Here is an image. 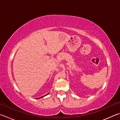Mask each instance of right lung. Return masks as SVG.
<instances>
[{
    "instance_id": "1",
    "label": "right lung",
    "mask_w": 120,
    "mask_h": 120,
    "mask_svg": "<svg viewBox=\"0 0 120 120\" xmlns=\"http://www.w3.org/2000/svg\"><path fill=\"white\" fill-rule=\"evenodd\" d=\"M49 93H48V94H46V95H44V96H43V97H40V98H37V99H40V98H43V97H45V96H46V95H48V94H49Z\"/></svg>"
}]
</instances>
